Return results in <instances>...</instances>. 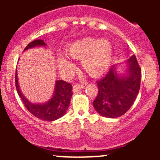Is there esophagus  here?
<instances>
[{
	"label": "esophagus",
	"mask_w": 160,
	"mask_h": 160,
	"mask_svg": "<svg viewBox=\"0 0 160 160\" xmlns=\"http://www.w3.org/2000/svg\"><path fill=\"white\" fill-rule=\"evenodd\" d=\"M84 87H85V86L82 85V84H76V85L73 86V91L78 92V90H80V89H83Z\"/></svg>",
	"instance_id": "esophagus-1"
}]
</instances>
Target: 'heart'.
<instances>
[{"instance_id":"b5f03b06","label":"heart","mask_w":160,"mask_h":160,"mask_svg":"<svg viewBox=\"0 0 160 160\" xmlns=\"http://www.w3.org/2000/svg\"><path fill=\"white\" fill-rule=\"evenodd\" d=\"M65 55L68 58L80 60L84 72L89 76L98 78L110 68L113 59V48L107 38L97 40L86 37L72 42L66 47ZM57 67L62 74L69 76L74 69V65L64 56L57 58Z\"/></svg>"}]
</instances>
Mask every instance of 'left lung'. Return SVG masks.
Returning a JSON list of instances; mask_svg holds the SVG:
<instances>
[{"mask_svg": "<svg viewBox=\"0 0 160 160\" xmlns=\"http://www.w3.org/2000/svg\"><path fill=\"white\" fill-rule=\"evenodd\" d=\"M123 65L124 72L118 71L119 65H113L109 72L97 82L98 93L93 102L94 108L100 115L117 118L132 107L140 89L141 71L135 55Z\"/></svg>", "mask_w": 160, "mask_h": 160, "instance_id": "8db88e82", "label": "left lung"}]
</instances>
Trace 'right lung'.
<instances>
[{
	"label": "right lung",
	"instance_id": "right-lung-1",
	"mask_svg": "<svg viewBox=\"0 0 160 160\" xmlns=\"http://www.w3.org/2000/svg\"><path fill=\"white\" fill-rule=\"evenodd\" d=\"M47 47L43 40H35L31 42L25 47L24 51L31 48ZM16 86L18 95L26 107L28 111L37 118L42 120L53 121L61 118L65 114L69 107L72 96V86L64 80H56L55 82L54 92L52 96L45 103H32L25 98L19 88L18 82L17 70L16 71Z\"/></svg>",
	"mask_w": 160,
	"mask_h": 160
}]
</instances>
